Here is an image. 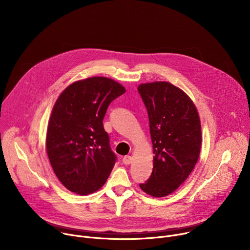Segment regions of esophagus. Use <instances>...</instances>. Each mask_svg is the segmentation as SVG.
<instances>
[{
  "mask_svg": "<svg viewBox=\"0 0 250 250\" xmlns=\"http://www.w3.org/2000/svg\"><path fill=\"white\" fill-rule=\"evenodd\" d=\"M131 160H132V157L129 156V155L125 156V157L123 158V162H124V164H125V165L130 164V163H131Z\"/></svg>",
  "mask_w": 250,
  "mask_h": 250,
  "instance_id": "obj_1",
  "label": "esophagus"
}]
</instances>
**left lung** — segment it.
Listing matches in <instances>:
<instances>
[{"mask_svg": "<svg viewBox=\"0 0 250 250\" xmlns=\"http://www.w3.org/2000/svg\"><path fill=\"white\" fill-rule=\"evenodd\" d=\"M137 90L147 110L154 153L152 173L139 187L152 197H165L187 179L198 161L199 114L189 96L169 82L140 84Z\"/></svg>", "mask_w": 250, "mask_h": 250, "instance_id": "obj_1", "label": "left lung"}]
</instances>
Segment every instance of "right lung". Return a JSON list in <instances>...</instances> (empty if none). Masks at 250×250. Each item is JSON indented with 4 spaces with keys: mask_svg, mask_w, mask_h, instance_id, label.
Returning a JSON list of instances; mask_svg holds the SVG:
<instances>
[{
    "mask_svg": "<svg viewBox=\"0 0 250 250\" xmlns=\"http://www.w3.org/2000/svg\"><path fill=\"white\" fill-rule=\"evenodd\" d=\"M125 92L110 78L91 77L69 85L55 102L46 150L58 180L69 191L94 193L110 176L117 156L103 120L109 104Z\"/></svg>",
    "mask_w": 250,
    "mask_h": 250,
    "instance_id": "obj_1",
    "label": "right lung"
}]
</instances>
